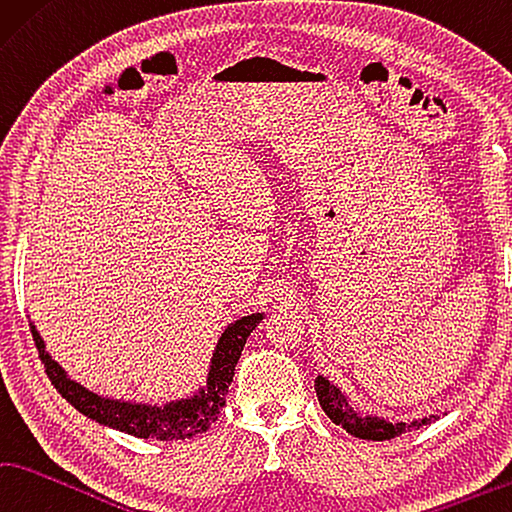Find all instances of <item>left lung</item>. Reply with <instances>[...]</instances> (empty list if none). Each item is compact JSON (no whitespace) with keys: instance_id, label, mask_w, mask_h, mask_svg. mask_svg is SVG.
Segmentation results:
<instances>
[{"instance_id":"obj_1","label":"left lung","mask_w":512,"mask_h":512,"mask_svg":"<svg viewBox=\"0 0 512 512\" xmlns=\"http://www.w3.org/2000/svg\"><path fill=\"white\" fill-rule=\"evenodd\" d=\"M315 391L319 398L321 409L326 411V416L333 420L335 425H342L348 434L355 438H364V441H389L411 429H420L432 420H438V414H429L425 418H416L411 423L405 420H391L375 414H360L348 400L346 393L337 387L335 382H330L326 375H317L315 378Z\"/></svg>"}]
</instances>
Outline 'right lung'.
I'll return each mask as SVG.
<instances>
[{
    "mask_svg": "<svg viewBox=\"0 0 512 512\" xmlns=\"http://www.w3.org/2000/svg\"><path fill=\"white\" fill-rule=\"evenodd\" d=\"M265 312H251V315L233 319L224 326L218 344L213 348L206 382L184 398L168 400L164 405H150L137 400H116L85 389L83 384L71 380L67 371L49 355L44 339L31 321V333L35 348L44 364L49 380L58 393L80 414L96 420L98 425L119 429L137 438H155V441H186L209 429L220 416V409L227 402L229 384L233 382V371L240 360L242 348L261 321Z\"/></svg>",
    "mask_w": 512,
    "mask_h": 512,
    "instance_id": "right-lung-1",
    "label": "right lung"
}]
</instances>
